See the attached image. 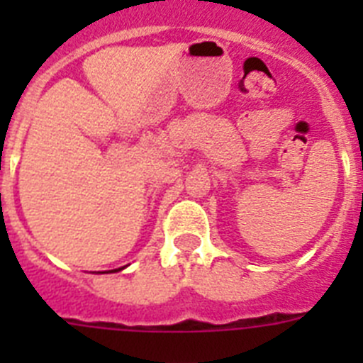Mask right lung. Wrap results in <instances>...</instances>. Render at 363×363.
<instances>
[{
	"label": "right lung",
	"mask_w": 363,
	"mask_h": 363,
	"mask_svg": "<svg viewBox=\"0 0 363 363\" xmlns=\"http://www.w3.org/2000/svg\"><path fill=\"white\" fill-rule=\"evenodd\" d=\"M114 271H120V269H114ZM114 271H112V272H114Z\"/></svg>",
	"instance_id": "1"
}]
</instances>
